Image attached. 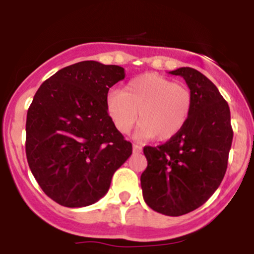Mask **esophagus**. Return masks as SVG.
Segmentation results:
<instances>
[{
	"mask_svg": "<svg viewBox=\"0 0 254 254\" xmlns=\"http://www.w3.org/2000/svg\"><path fill=\"white\" fill-rule=\"evenodd\" d=\"M133 152L134 153H140L142 152V147L138 144H133Z\"/></svg>",
	"mask_w": 254,
	"mask_h": 254,
	"instance_id": "esophagus-1",
	"label": "esophagus"
}]
</instances>
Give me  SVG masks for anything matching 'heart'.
<instances>
[{
  "instance_id": "obj_1",
  "label": "heart",
  "mask_w": 254,
  "mask_h": 254,
  "mask_svg": "<svg viewBox=\"0 0 254 254\" xmlns=\"http://www.w3.org/2000/svg\"><path fill=\"white\" fill-rule=\"evenodd\" d=\"M106 110L118 131L129 133L138 121L135 138L169 142L179 135L193 110V94L184 84L156 72L131 79L123 92L111 90Z\"/></svg>"
}]
</instances>
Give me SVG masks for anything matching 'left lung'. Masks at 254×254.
I'll return each mask as SVG.
<instances>
[{"mask_svg":"<svg viewBox=\"0 0 254 254\" xmlns=\"http://www.w3.org/2000/svg\"><path fill=\"white\" fill-rule=\"evenodd\" d=\"M193 94L190 118L174 139L144 147L147 169L140 176L143 198L166 216L191 212L221 184L233 142L230 109L212 81L198 70L180 67Z\"/></svg>","mask_w":254,"mask_h":254,"instance_id":"left-lung-1","label":"left lung"}]
</instances>
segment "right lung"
<instances>
[{
    "label": "right lung",
    "instance_id": "right-lung-1",
    "mask_svg": "<svg viewBox=\"0 0 254 254\" xmlns=\"http://www.w3.org/2000/svg\"><path fill=\"white\" fill-rule=\"evenodd\" d=\"M124 78L121 66L81 61L59 70L33 98L26 160L42 190L61 206L96 203L131 154L106 110L109 89Z\"/></svg>",
    "mask_w": 254,
    "mask_h": 254
}]
</instances>
